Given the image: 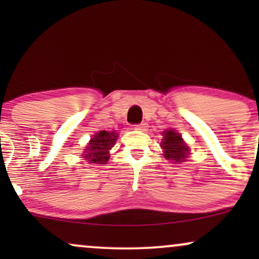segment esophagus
Segmentation results:
<instances>
[{
    "instance_id": "1",
    "label": "esophagus",
    "mask_w": 259,
    "mask_h": 259,
    "mask_svg": "<svg viewBox=\"0 0 259 259\" xmlns=\"http://www.w3.org/2000/svg\"><path fill=\"white\" fill-rule=\"evenodd\" d=\"M146 129H147V124L146 123L136 124V125H135V130H140V132H145Z\"/></svg>"
}]
</instances>
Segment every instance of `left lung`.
I'll return each instance as SVG.
<instances>
[{"label": "left lung", "mask_w": 259, "mask_h": 259, "mask_svg": "<svg viewBox=\"0 0 259 259\" xmlns=\"http://www.w3.org/2000/svg\"><path fill=\"white\" fill-rule=\"evenodd\" d=\"M163 136H164V139L160 145L164 148V156L175 163L183 162L186 158L190 150L181 139L180 134L170 129L167 132H163Z\"/></svg>", "instance_id": "1"}]
</instances>
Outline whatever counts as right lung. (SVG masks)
<instances>
[{
    "instance_id": "obj_1",
    "label": "right lung",
    "mask_w": 259,
    "mask_h": 259,
    "mask_svg": "<svg viewBox=\"0 0 259 259\" xmlns=\"http://www.w3.org/2000/svg\"><path fill=\"white\" fill-rule=\"evenodd\" d=\"M117 134L114 132H102L97 133L89 142L84 152V158L90 163L105 164L109 159L108 151L114 146L117 141Z\"/></svg>"
}]
</instances>
